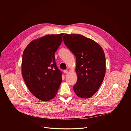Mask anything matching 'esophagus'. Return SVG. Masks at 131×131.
<instances>
[{
  "mask_svg": "<svg viewBox=\"0 0 131 131\" xmlns=\"http://www.w3.org/2000/svg\"><path fill=\"white\" fill-rule=\"evenodd\" d=\"M63 71H64V72L65 73H68V71H67V70H63Z\"/></svg>",
  "mask_w": 131,
  "mask_h": 131,
  "instance_id": "1",
  "label": "esophagus"
}]
</instances>
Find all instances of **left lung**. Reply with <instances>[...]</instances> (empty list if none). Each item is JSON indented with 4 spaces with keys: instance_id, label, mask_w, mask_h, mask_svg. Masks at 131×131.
Masks as SVG:
<instances>
[{
    "instance_id": "1",
    "label": "left lung",
    "mask_w": 131,
    "mask_h": 131,
    "mask_svg": "<svg viewBox=\"0 0 131 131\" xmlns=\"http://www.w3.org/2000/svg\"><path fill=\"white\" fill-rule=\"evenodd\" d=\"M63 40L76 58L78 80L74 92L80 97L90 98L97 91L105 75L104 51L95 41L81 35L66 34Z\"/></svg>"
}]
</instances>
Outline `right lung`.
<instances>
[{
	"label": "right lung",
	"mask_w": 131,
	"mask_h": 131,
	"mask_svg": "<svg viewBox=\"0 0 131 131\" xmlns=\"http://www.w3.org/2000/svg\"><path fill=\"white\" fill-rule=\"evenodd\" d=\"M64 34L48 35L30 42L23 53L24 80L37 98L48 101L57 94L62 81L54 53L61 45Z\"/></svg>",
	"instance_id": "1"
}]
</instances>
